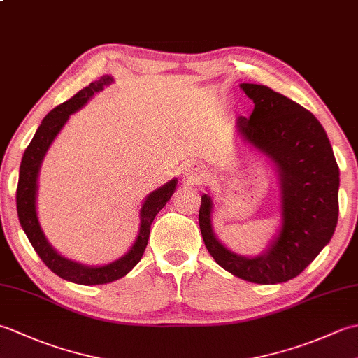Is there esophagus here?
I'll return each mask as SVG.
<instances>
[{
  "instance_id": "1",
  "label": "esophagus",
  "mask_w": 358,
  "mask_h": 358,
  "mask_svg": "<svg viewBox=\"0 0 358 358\" xmlns=\"http://www.w3.org/2000/svg\"><path fill=\"white\" fill-rule=\"evenodd\" d=\"M181 172H183V178H185V181H187L189 185L200 183L204 177V169L200 164H195V163L185 164Z\"/></svg>"
}]
</instances>
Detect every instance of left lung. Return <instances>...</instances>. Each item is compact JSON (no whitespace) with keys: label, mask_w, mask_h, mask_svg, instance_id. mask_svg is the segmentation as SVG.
<instances>
[{"label":"left lung","mask_w":358,"mask_h":358,"mask_svg":"<svg viewBox=\"0 0 358 358\" xmlns=\"http://www.w3.org/2000/svg\"><path fill=\"white\" fill-rule=\"evenodd\" d=\"M254 101L235 132L273 164L280 186V227L268 249L245 257L227 249L212 229L214 201L201 195L199 223L209 254L223 269L258 285L292 280L331 241L338 220L340 171L323 126L313 113L268 86L243 83Z\"/></svg>","instance_id":"8db88e82"}]
</instances>
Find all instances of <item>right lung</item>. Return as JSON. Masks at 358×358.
<instances>
[{
	"mask_svg": "<svg viewBox=\"0 0 358 358\" xmlns=\"http://www.w3.org/2000/svg\"><path fill=\"white\" fill-rule=\"evenodd\" d=\"M112 83L113 78L110 75H103L100 80L90 83L87 87L81 89L78 94H75L71 100H67L66 103L57 106L55 109H52L41 121L40 127L36 129L32 141H30L27 149L24 150L20 166L17 210L21 227L26 232L30 245L34 246L36 254L40 255L44 264L53 273H57L63 280L72 281V283L86 286L110 283V281H115L127 275L135 268L136 263L141 260L144 249L148 246L152 222H154L158 212L166 206V203L171 200L178 183L177 178H172L166 185L152 191L144 199L140 209L138 234H136L134 245L123 257H120L115 262L103 266L83 264L59 254L50 245L49 240L45 238L36 214L38 175H40L43 159L45 154H48L50 144L57 138V135L64 127L72 113L80 110L96 92H101L106 86L112 85Z\"/></svg>",
	"mask_w": 358,
	"mask_h": 358,
	"instance_id": "add662e5",
	"label": "right lung"
}]
</instances>
